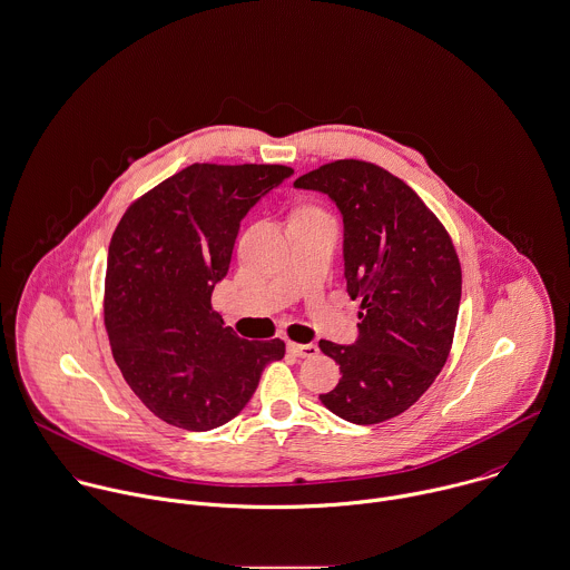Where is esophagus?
I'll list each match as a JSON object with an SVG mask.
<instances>
[{
	"mask_svg": "<svg viewBox=\"0 0 570 570\" xmlns=\"http://www.w3.org/2000/svg\"><path fill=\"white\" fill-rule=\"evenodd\" d=\"M289 352L298 358H314L318 354L316 345H298V343H289Z\"/></svg>",
	"mask_w": 570,
	"mask_h": 570,
	"instance_id": "obj_1",
	"label": "esophagus"
}]
</instances>
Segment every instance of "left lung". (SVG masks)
Instances as JSON below:
<instances>
[{"instance_id":"left-lung-1","label":"left lung","mask_w":570,"mask_h":570,"mask_svg":"<svg viewBox=\"0 0 570 570\" xmlns=\"http://www.w3.org/2000/svg\"><path fill=\"white\" fill-rule=\"evenodd\" d=\"M330 194L345 223V278L358 341H321L341 365L323 404L356 424L406 411L444 367L462 296V267L440 218L402 179L361 159L325 164L294 181Z\"/></svg>"}]
</instances>
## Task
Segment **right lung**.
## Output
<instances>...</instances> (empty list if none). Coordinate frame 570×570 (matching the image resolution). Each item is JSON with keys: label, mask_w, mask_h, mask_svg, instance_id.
<instances>
[{"label": "right lung", "mask_w": 570, "mask_h": 570, "mask_svg": "<svg viewBox=\"0 0 570 570\" xmlns=\"http://www.w3.org/2000/svg\"><path fill=\"white\" fill-rule=\"evenodd\" d=\"M278 164H191L141 194L108 249L104 323L117 367L164 422L207 431L249 402L285 343L245 341L212 307L240 218L283 179Z\"/></svg>", "instance_id": "1"}]
</instances>
